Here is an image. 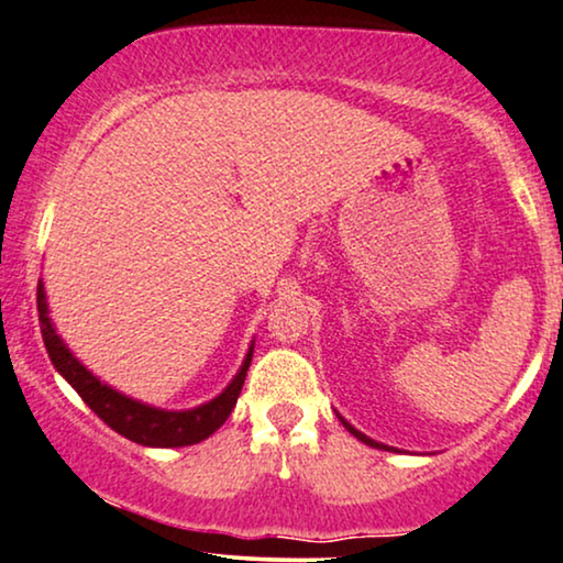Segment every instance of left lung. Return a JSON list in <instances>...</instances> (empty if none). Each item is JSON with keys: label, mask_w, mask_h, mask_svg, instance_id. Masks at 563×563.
Returning a JSON list of instances; mask_svg holds the SVG:
<instances>
[{"label": "left lung", "mask_w": 563, "mask_h": 563, "mask_svg": "<svg viewBox=\"0 0 563 563\" xmlns=\"http://www.w3.org/2000/svg\"><path fill=\"white\" fill-rule=\"evenodd\" d=\"M339 419H341V424H344V427L349 429V432H352V434H354V437H356V440H360V442H364V444H369V448H377V450H388V444H383V442H375V440H369V437H367V434L356 432V429H354L352 424H349V421L344 419V416H339Z\"/></svg>", "instance_id": "1"}]
</instances>
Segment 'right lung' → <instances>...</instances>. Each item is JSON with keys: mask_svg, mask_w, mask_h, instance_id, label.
Returning <instances> with one entry per match:
<instances>
[{"mask_svg": "<svg viewBox=\"0 0 563 563\" xmlns=\"http://www.w3.org/2000/svg\"><path fill=\"white\" fill-rule=\"evenodd\" d=\"M38 323L43 333V344L54 362L58 375L79 393V398L92 408L100 419L106 421L113 432H119L126 440L144 444V448H186V444H196L207 440L217 432L219 427L228 421L232 408L238 404L240 390H243L247 367L253 360V346L247 349L243 367L232 377V383L211 398L209 404H201L188 411H165V408H155L147 404L123 396V393L113 390L111 385L100 383L75 354L69 352L62 335L56 333L54 323L48 318V302L43 282H38Z\"/></svg>", "mask_w": 563, "mask_h": 563, "instance_id": "add662e5", "label": "right lung"}]
</instances>
